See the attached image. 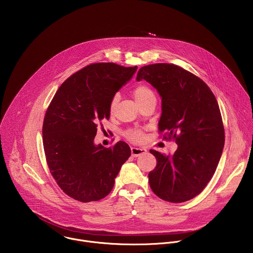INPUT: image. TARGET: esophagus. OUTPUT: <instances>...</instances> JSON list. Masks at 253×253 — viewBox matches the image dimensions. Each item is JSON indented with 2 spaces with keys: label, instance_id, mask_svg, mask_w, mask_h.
<instances>
[{
  "label": "esophagus",
  "instance_id": "1",
  "mask_svg": "<svg viewBox=\"0 0 253 253\" xmlns=\"http://www.w3.org/2000/svg\"><path fill=\"white\" fill-rule=\"evenodd\" d=\"M131 155L133 156V157H137V156H139V155H142V154H145L146 152H147V150L145 149V148H141V147H135V146H133V147H131Z\"/></svg>",
  "mask_w": 253,
  "mask_h": 253
}]
</instances>
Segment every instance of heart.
Listing matches in <instances>:
<instances>
[{
  "label": "heart",
  "instance_id": "heart-1",
  "mask_svg": "<svg viewBox=\"0 0 253 253\" xmlns=\"http://www.w3.org/2000/svg\"><path fill=\"white\" fill-rule=\"evenodd\" d=\"M133 98L135 99L136 103L139 105L140 103H142L143 101H145L146 99L150 98V97H155L154 96V93L153 91L146 85H138L134 88L133 92ZM117 101H118V96H115L112 101H111V104H110V110L111 112L114 111L115 107H116V104H117ZM126 136L131 139L132 141H135V142H138L140 140H142L143 138V134L141 131L139 130H129L126 132Z\"/></svg>",
  "mask_w": 253,
  "mask_h": 253
}]
</instances>
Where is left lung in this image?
<instances>
[{
    "label": "left lung",
    "instance_id": "obj_1",
    "mask_svg": "<svg viewBox=\"0 0 253 253\" xmlns=\"http://www.w3.org/2000/svg\"><path fill=\"white\" fill-rule=\"evenodd\" d=\"M136 80H145L157 90L162 102L158 129L178 144L172 155L149 150L157 161L148 174L149 186L164 201L191 200L211 179L224 145L215 97L199 77L174 64L143 66Z\"/></svg>",
    "mask_w": 253,
    "mask_h": 253
}]
</instances>
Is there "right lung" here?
<instances>
[{"label":"right lung","instance_id":"1","mask_svg":"<svg viewBox=\"0 0 253 253\" xmlns=\"http://www.w3.org/2000/svg\"><path fill=\"white\" fill-rule=\"evenodd\" d=\"M137 69L115 63H95L70 76L57 90L44 117L43 147L49 171L69 197L84 203L112 191L130 148L119 141L113 148L96 145L102 120L110 119L116 93Z\"/></svg>","mask_w":253,"mask_h":253}]
</instances>
